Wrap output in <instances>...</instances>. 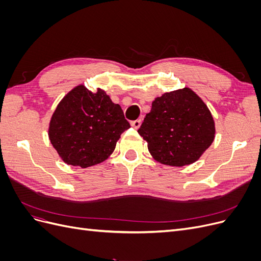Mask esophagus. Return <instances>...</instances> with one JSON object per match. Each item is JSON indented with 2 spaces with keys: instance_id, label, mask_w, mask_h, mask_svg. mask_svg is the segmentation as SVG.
<instances>
[{
  "instance_id": "34e87169",
  "label": "esophagus",
  "mask_w": 261,
  "mask_h": 261,
  "mask_svg": "<svg viewBox=\"0 0 261 261\" xmlns=\"http://www.w3.org/2000/svg\"><path fill=\"white\" fill-rule=\"evenodd\" d=\"M130 125H132L133 127L135 128V129H138V128L140 127V125H141V120H136V121H133V122L130 123Z\"/></svg>"
}]
</instances>
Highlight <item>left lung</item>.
I'll return each mask as SVG.
<instances>
[{
  "instance_id": "obj_1",
  "label": "left lung",
  "mask_w": 261,
  "mask_h": 261,
  "mask_svg": "<svg viewBox=\"0 0 261 261\" xmlns=\"http://www.w3.org/2000/svg\"><path fill=\"white\" fill-rule=\"evenodd\" d=\"M138 134L155 161L184 167L196 162L211 146L216 127L206 103L185 87L155 98Z\"/></svg>"
}]
</instances>
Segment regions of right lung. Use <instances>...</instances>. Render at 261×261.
<instances>
[{"label": "right lung", "mask_w": 261, "mask_h": 261, "mask_svg": "<svg viewBox=\"0 0 261 261\" xmlns=\"http://www.w3.org/2000/svg\"><path fill=\"white\" fill-rule=\"evenodd\" d=\"M129 127L122 108L105 90L92 92L80 85L55 109L49 139L65 163L88 168L107 160L122 133Z\"/></svg>", "instance_id": "add662e5"}]
</instances>
